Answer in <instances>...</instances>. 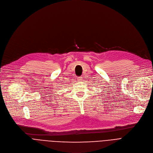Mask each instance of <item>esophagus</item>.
Wrapping results in <instances>:
<instances>
[{"mask_svg":"<svg viewBox=\"0 0 153 153\" xmlns=\"http://www.w3.org/2000/svg\"><path fill=\"white\" fill-rule=\"evenodd\" d=\"M77 80H78V81H82L83 79H82V77H78L77 78Z\"/></svg>","mask_w":153,"mask_h":153,"instance_id":"34e87169","label":"esophagus"}]
</instances>
